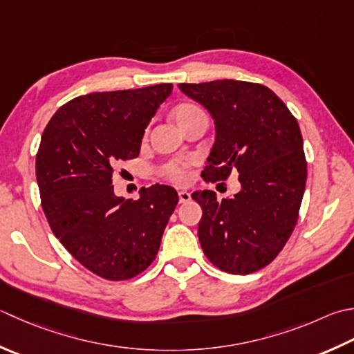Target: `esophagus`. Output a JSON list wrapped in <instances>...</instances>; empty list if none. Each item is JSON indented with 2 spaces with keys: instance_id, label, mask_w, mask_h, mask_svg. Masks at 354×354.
<instances>
[{
  "instance_id": "34e87169",
  "label": "esophagus",
  "mask_w": 354,
  "mask_h": 354,
  "mask_svg": "<svg viewBox=\"0 0 354 354\" xmlns=\"http://www.w3.org/2000/svg\"><path fill=\"white\" fill-rule=\"evenodd\" d=\"M178 196H179V203H181V204H187L192 199L189 192H179Z\"/></svg>"
}]
</instances>
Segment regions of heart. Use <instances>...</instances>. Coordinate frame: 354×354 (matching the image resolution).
Wrapping results in <instances>:
<instances>
[{
    "label": "heart",
    "instance_id": "1",
    "mask_svg": "<svg viewBox=\"0 0 354 354\" xmlns=\"http://www.w3.org/2000/svg\"><path fill=\"white\" fill-rule=\"evenodd\" d=\"M199 112H203V110L196 106H193V104H181V106H178L175 109V112H173V118H175L178 126H181L187 118H190L192 115L199 113ZM192 165H193V161H190V159H170V161L159 165L156 170V175L161 179H164V181L183 185L190 181Z\"/></svg>",
    "mask_w": 354,
    "mask_h": 354
}]
</instances>
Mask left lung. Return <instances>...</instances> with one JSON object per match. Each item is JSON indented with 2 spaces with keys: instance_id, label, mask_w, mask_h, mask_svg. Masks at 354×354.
Listing matches in <instances>:
<instances>
[{
  "instance_id": "1",
  "label": "left lung",
  "mask_w": 354,
  "mask_h": 354,
  "mask_svg": "<svg viewBox=\"0 0 354 354\" xmlns=\"http://www.w3.org/2000/svg\"><path fill=\"white\" fill-rule=\"evenodd\" d=\"M179 88L209 110L216 141L203 179L224 183L239 173L241 192L218 201L193 193L203 209L198 236L214 267L248 274L267 267L286 247L306 190L307 161L296 118L281 98L258 82L221 80Z\"/></svg>"
}]
</instances>
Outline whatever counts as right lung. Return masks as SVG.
Returning <instances> with one entry per match:
<instances>
[{
    "mask_svg": "<svg viewBox=\"0 0 354 354\" xmlns=\"http://www.w3.org/2000/svg\"><path fill=\"white\" fill-rule=\"evenodd\" d=\"M171 84L93 92L61 106L37 153L41 205L57 239L90 272L126 281L155 261L178 204L169 185L141 189L140 199L115 196L116 165L140 155L144 130Z\"/></svg>",
    "mask_w": 354,
    "mask_h": 354,
    "instance_id": "obj_1",
    "label": "right lung"
}]
</instances>
